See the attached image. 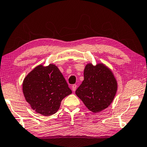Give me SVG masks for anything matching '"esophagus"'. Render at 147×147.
<instances>
[{"label": "esophagus", "instance_id": "esophagus-1", "mask_svg": "<svg viewBox=\"0 0 147 147\" xmlns=\"http://www.w3.org/2000/svg\"><path fill=\"white\" fill-rule=\"evenodd\" d=\"M71 88H72V90L74 91H75L76 90V89H77V85L76 84H74Z\"/></svg>", "mask_w": 147, "mask_h": 147}]
</instances>
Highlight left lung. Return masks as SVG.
Instances as JSON below:
<instances>
[{
    "label": "left lung",
    "mask_w": 147,
    "mask_h": 147,
    "mask_svg": "<svg viewBox=\"0 0 147 147\" xmlns=\"http://www.w3.org/2000/svg\"><path fill=\"white\" fill-rule=\"evenodd\" d=\"M117 81L111 70L102 63H88L84 70V81L76 94L88 109L98 113L111 104L117 91Z\"/></svg>",
    "instance_id": "8db88e82"
}]
</instances>
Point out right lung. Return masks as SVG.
<instances>
[{"label":"right lung","mask_w":147,"mask_h":147,"mask_svg":"<svg viewBox=\"0 0 147 147\" xmlns=\"http://www.w3.org/2000/svg\"><path fill=\"white\" fill-rule=\"evenodd\" d=\"M22 86L32 109L47 117L55 114L62 100L71 93L59 68L52 64L37 66L25 77Z\"/></svg>","instance_id":"right-lung-1"}]
</instances>
